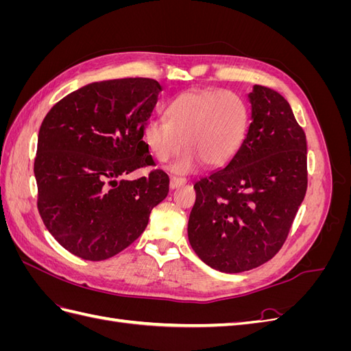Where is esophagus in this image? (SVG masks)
Here are the masks:
<instances>
[{"instance_id": "obj_1", "label": "esophagus", "mask_w": 351, "mask_h": 351, "mask_svg": "<svg viewBox=\"0 0 351 351\" xmlns=\"http://www.w3.org/2000/svg\"><path fill=\"white\" fill-rule=\"evenodd\" d=\"M186 182H187V180L183 178V177H171V178H169V187L177 189L180 186L186 184Z\"/></svg>"}]
</instances>
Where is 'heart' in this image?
<instances>
[{
	"mask_svg": "<svg viewBox=\"0 0 351 351\" xmlns=\"http://www.w3.org/2000/svg\"><path fill=\"white\" fill-rule=\"evenodd\" d=\"M165 120H151L145 141L159 162L186 152L171 165L184 174L200 162L217 168L230 162L247 134L249 110L239 95L222 89H195L180 93L167 105Z\"/></svg>",
	"mask_w": 351,
	"mask_h": 351,
	"instance_id": "heart-1",
	"label": "heart"
}]
</instances>
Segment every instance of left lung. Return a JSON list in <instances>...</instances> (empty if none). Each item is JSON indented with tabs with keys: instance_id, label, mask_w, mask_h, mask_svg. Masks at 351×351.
I'll list each match as a JSON object with an SVG mask.
<instances>
[{
	"instance_id": "1",
	"label": "left lung",
	"mask_w": 351,
	"mask_h": 351,
	"mask_svg": "<svg viewBox=\"0 0 351 351\" xmlns=\"http://www.w3.org/2000/svg\"><path fill=\"white\" fill-rule=\"evenodd\" d=\"M252 119L231 161L195 184L190 246L210 268L237 274L272 259L307 189L306 134L290 104L254 84Z\"/></svg>"
}]
</instances>
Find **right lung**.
Segmentation results:
<instances>
[{
    "label": "right lung",
    "instance_id": "1",
    "mask_svg": "<svg viewBox=\"0 0 351 351\" xmlns=\"http://www.w3.org/2000/svg\"><path fill=\"white\" fill-rule=\"evenodd\" d=\"M161 90L146 77L93 82L58 101L40 124L39 214L52 237L84 261L129 247L168 195L162 169L123 178L154 164L143 134Z\"/></svg>",
    "mask_w": 351,
    "mask_h": 351
}]
</instances>
